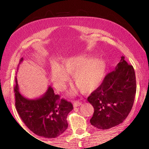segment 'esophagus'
Masks as SVG:
<instances>
[{
  "instance_id": "34e87169",
  "label": "esophagus",
  "mask_w": 149,
  "mask_h": 149,
  "mask_svg": "<svg viewBox=\"0 0 149 149\" xmlns=\"http://www.w3.org/2000/svg\"><path fill=\"white\" fill-rule=\"evenodd\" d=\"M81 104H82V102H81L75 101V102H74L73 106H74V107H79V106H81Z\"/></svg>"
}]
</instances>
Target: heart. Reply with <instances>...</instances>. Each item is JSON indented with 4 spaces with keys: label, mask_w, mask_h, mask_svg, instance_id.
<instances>
[{
    "label": "heart",
    "mask_w": 149,
    "mask_h": 149,
    "mask_svg": "<svg viewBox=\"0 0 149 149\" xmlns=\"http://www.w3.org/2000/svg\"><path fill=\"white\" fill-rule=\"evenodd\" d=\"M107 70V62L102 58L91 56H76L66 58L61 66L55 63L51 68V79L59 89H64L73 74V81L79 90L90 92L97 88L102 82Z\"/></svg>",
    "instance_id": "b5f03b06"
}]
</instances>
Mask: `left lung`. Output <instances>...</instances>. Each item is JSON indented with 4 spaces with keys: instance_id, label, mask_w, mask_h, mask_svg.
Listing matches in <instances>:
<instances>
[{
    "instance_id": "obj_1",
    "label": "left lung",
    "mask_w": 149,
    "mask_h": 149,
    "mask_svg": "<svg viewBox=\"0 0 149 149\" xmlns=\"http://www.w3.org/2000/svg\"><path fill=\"white\" fill-rule=\"evenodd\" d=\"M136 92L134 69L121 56L115 70L105 77L103 82L87 101L94 109L90 123L100 130H107L121 123L131 111Z\"/></svg>"
}]
</instances>
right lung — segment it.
Returning <instances> with one entry per match:
<instances>
[{"instance_id":"right-lung-1","label":"right lung","mask_w":149,"mask_h":149,"mask_svg":"<svg viewBox=\"0 0 149 149\" xmlns=\"http://www.w3.org/2000/svg\"><path fill=\"white\" fill-rule=\"evenodd\" d=\"M23 61L22 58L19 64ZM15 107L28 129L37 136L46 138L58 137L68 127L67 116L73 109L72 104L54 93L51 86L41 96L28 99L19 92L17 77L14 87Z\"/></svg>"}]
</instances>
